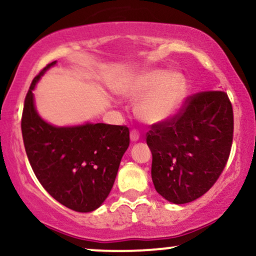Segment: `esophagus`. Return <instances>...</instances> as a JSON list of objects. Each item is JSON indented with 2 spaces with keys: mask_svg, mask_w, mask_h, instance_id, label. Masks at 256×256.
<instances>
[{
  "mask_svg": "<svg viewBox=\"0 0 256 256\" xmlns=\"http://www.w3.org/2000/svg\"><path fill=\"white\" fill-rule=\"evenodd\" d=\"M130 137H131L132 142H137V140H140V132H138L137 130H131Z\"/></svg>",
  "mask_w": 256,
  "mask_h": 256,
  "instance_id": "1",
  "label": "esophagus"
}]
</instances>
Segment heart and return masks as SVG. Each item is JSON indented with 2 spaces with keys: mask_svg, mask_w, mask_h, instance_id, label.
<instances>
[{
  "mask_svg": "<svg viewBox=\"0 0 256 256\" xmlns=\"http://www.w3.org/2000/svg\"><path fill=\"white\" fill-rule=\"evenodd\" d=\"M125 96L140 98L136 112L146 122H160L172 118L186 96V79L182 73L152 70L137 74L122 90Z\"/></svg>",
  "mask_w": 256,
  "mask_h": 256,
  "instance_id": "1",
  "label": "heart"
}]
</instances>
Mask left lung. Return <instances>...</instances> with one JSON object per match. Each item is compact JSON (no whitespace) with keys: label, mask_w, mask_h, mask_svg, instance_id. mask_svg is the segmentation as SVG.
Segmentation results:
<instances>
[{"label":"left lung","mask_w":256,"mask_h":256,"mask_svg":"<svg viewBox=\"0 0 256 256\" xmlns=\"http://www.w3.org/2000/svg\"><path fill=\"white\" fill-rule=\"evenodd\" d=\"M232 138L234 110L228 94L212 90L188 96L172 118L146 132L156 192L176 204L201 198L224 171Z\"/></svg>","instance_id":"1"}]
</instances>
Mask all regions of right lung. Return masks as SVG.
I'll list each match as a JSON object with an SVG mask.
<instances>
[{
  "label": "right lung",
  "instance_id": "1",
  "mask_svg": "<svg viewBox=\"0 0 256 256\" xmlns=\"http://www.w3.org/2000/svg\"><path fill=\"white\" fill-rule=\"evenodd\" d=\"M46 64L34 78L24 102L22 132L26 155L40 183L56 201L76 212L95 210L110 195L120 161L130 144L128 126L85 124L56 128L38 116L32 90Z\"/></svg>",
  "mask_w": 256,
  "mask_h": 256
}]
</instances>
